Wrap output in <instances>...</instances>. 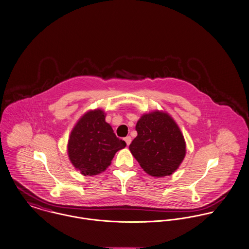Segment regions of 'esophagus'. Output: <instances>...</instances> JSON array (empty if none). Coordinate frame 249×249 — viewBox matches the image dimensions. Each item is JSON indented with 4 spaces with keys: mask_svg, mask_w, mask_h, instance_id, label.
Listing matches in <instances>:
<instances>
[{
    "mask_svg": "<svg viewBox=\"0 0 249 249\" xmlns=\"http://www.w3.org/2000/svg\"><path fill=\"white\" fill-rule=\"evenodd\" d=\"M124 140H125V142H126L127 146H129V145L131 144V142H132V138H131V137H127V138H124Z\"/></svg>",
    "mask_w": 249,
    "mask_h": 249,
    "instance_id": "obj_1",
    "label": "esophagus"
}]
</instances>
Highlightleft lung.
<instances>
[{
	"mask_svg": "<svg viewBox=\"0 0 249 249\" xmlns=\"http://www.w3.org/2000/svg\"><path fill=\"white\" fill-rule=\"evenodd\" d=\"M136 130L129 149L141 168L155 178L175 173L185 158L186 143L174 118L163 111L144 113Z\"/></svg>",
	"mask_w": 249,
	"mask_h": 249,
	"instance_id": "8db88e82",
	"label": "left lung"
}]
</instances>
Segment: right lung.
Here are the masks:
<instances>
[{"label":"right lung","instance_id":"obj_1","mask_svg":"<svg viewBox=\"0 0 249 249\" xmlns=\"http://www.w3.org/2000/svg\"><path fill=\"white\" fill-rule=\"evenodd\" d=\"M101 109L85 112L72 128L68 141V156L84 176H95L111 165L115 153L126 147L116 138Z\"/></svg>","mask_w":249,"mask_h":249}]
</instances>
